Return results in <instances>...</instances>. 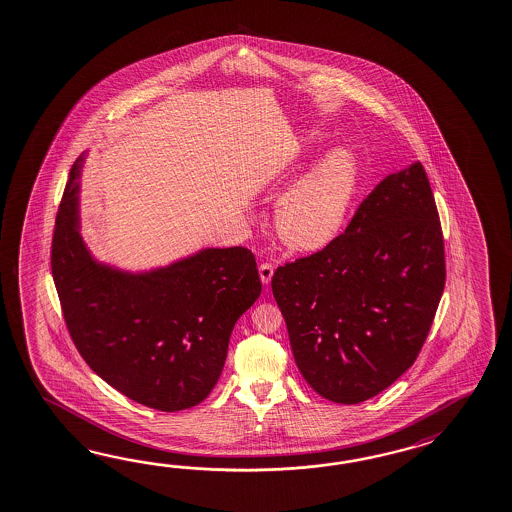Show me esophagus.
I'll use <instances>...</instances> for the list:
<instances>
[{"label": "esophagus", "instance_id": "esophagus-1", "mask_svg": "<svg viewBox=\"0 0 512 512\" xmlns=\"http://www.w3.org/2000/svg\"><path fill=\"white\" fill-rule=\"evenodd\" d=\"M273 274V263L265 262L260 265V278H262V282L265 284V286H269V284H271V278H273Z\"/></svg>", "mask_w": 512, "mask_h": 512}]
</instances>
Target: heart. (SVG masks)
I'll use <instances>...</instances> for the list:
<instances>
[{"instance_id": "heart-1", "label": "heart", "mask_w": 512, "mask_h": 512, "mask_svg": "<svg viewBox=\"0 0 512 512\" xmlns=\"http://www.w3.org/2000/svg\"><path fill=\"white\" fill-rule=\"evenodd\" d=\"M357 182L359 162L350 149L324 156L278 203V236L289 249H324L345 226Z\"/></svg>"}]
</instances>
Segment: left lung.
<instances>
[{"mask_svg":"<svg viewBox=\"0 0 512 512\" xmlns=\"http://www.w3.org/2000/svg\"><path fill=\"white\" fill-rule=\"evenodd\" d=\"M444 282L439 212L415 162L381 180L332 243L278 267L271 286L309 387L359 404L415 363Z\"/></svg>","mask_w":512,"mask_h":512,"instance_id":"left-lung-1","label":"left lung"}]
</instances>
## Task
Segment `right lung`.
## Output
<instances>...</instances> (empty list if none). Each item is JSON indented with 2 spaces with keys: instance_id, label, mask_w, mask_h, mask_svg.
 <instances>
[{
  "instance_id": "add662e5",
  "label": "right lung",
  "mask_w": 512,
  "mask_h": 512,
  "mask_svg": "<svg viewBox=\"0 0 512 512\" xmlns=\"http://www.w3.org/2000/svg\"><path fill=\"white\" fill-rule=\"evenodd\" d=\"M75 162L51 241V273L73 345L119 393L182 411L212 393L234 324L262 293L245 247L204 249L149 273L97 263L79 234Z\"/></svg>"
}]
</instances>
